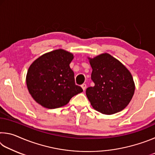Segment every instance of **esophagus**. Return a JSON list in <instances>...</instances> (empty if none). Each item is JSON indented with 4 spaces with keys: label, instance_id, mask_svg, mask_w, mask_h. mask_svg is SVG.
Instances as JSON below:
<instances>
[{
    "label": "esophagus",
    "instance_id": "obj_1",
    "mask_svg": "<svg viewBox=\"0 0 155 155\" xmlns=\"http://www.w3.org/2000/svg\"><path fill=\"white\" fill-rule=\"evenodd\" d=\"M86 87H87V85H86V84H85V83H83V85H81V87H82V89L83 90V91H85V90Z\"/></svg>",
    "mask_w": 155,
    "mask_h": 155
}]
</instances>
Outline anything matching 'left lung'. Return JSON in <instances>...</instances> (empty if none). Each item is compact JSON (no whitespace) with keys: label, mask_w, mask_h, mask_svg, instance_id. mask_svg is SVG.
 <instances>
[{"label":"left lung","mask_w":155,"mask_h":155,"mask_svg":"<svg viewBox=\"0 0 155 155\" xmlns=\"http://www.w3.org/2000/svg\"><path fill=\"white\" fill-rule=\"evenodd\" d=\"M87 58L92 68L91 80L95 84L86 90L91 106L106 115L121 111L135 92V83L129 70L108 53Z\"/></svg>","instance_id":"obj_1"}]
</instances>
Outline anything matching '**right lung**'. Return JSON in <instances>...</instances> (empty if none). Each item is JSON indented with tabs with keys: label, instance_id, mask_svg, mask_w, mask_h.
Here are the masks:
<instances>
[{
	"label": "right lung",
	"instance_id": "obj_1",
	"mask_svg": "<svg viewBox=\"0 0 155 155\" xmlns=\"http://www.w3.org/2000/svg\"><path fill=\"white\" fill-rule=\"evenodd\" d=\"M71 52L57 49L38 57L28 68L26 82L32 98L45 108L56 109L67 104L83 91L74 83L70 64Z\"/></svg>",
	"mask_w": 155,
	"mask_h": 155
}]
</instances>
